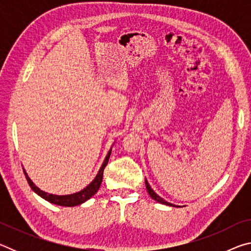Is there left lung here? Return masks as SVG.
<instances>
[{
  "label": "left lung",
  "instance_id": "1",
  "mask_svg": "<svg viewBox=\"0 0 251 251\" xmlns=\"http://www.w3.org/2000/svg\"><path fill=\"white\" fill-rule=\"evenodd\" d=\"M145 184H146V188H147V192H148V194H150V196H151L152 199H154V201H158V202H160V203H164V205L172 206V207H176V205H173V203H171V202H167L166 201H164L163 198L159 197L158 195H157V194L154 192V190L151 189V187L150 186V184H148L147 180H145Z\"/></svg>",
  "mask_w": 251,
  "mask_h": 251
}]
</instances>
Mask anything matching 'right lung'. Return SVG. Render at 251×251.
Returning <instances> with one entry per match:
<instances>
[{"label": "right lung", "instance_id": "right-lung-1", "mask_svg": "<svg viewBox=\"0 0 251 251\" xmlns=\"http://www.w3.org/2000/svg\"><path fill=\"white\" fill-rule=\"evenodd\" d=\"M110 152H112V150L108 151V154H107V156H106L104 163H103V165H101V167L100 169L99 174L96 175L95 179L93 180L91 184L86 187V188H84L83 190H80V192L76 193V194L66 195V196H57V195L48 194V193L43 192V190H41L40 188H37V187L33 184L32 180L29 179L27 174L25 173V171L23 169L24 175H25V177H26L28 185L31 186V188L34 190V192H35L37 195H40L42 198L46 199L48 201L55 203V205H58V206H65V207L77 206V205H80V203H83L86 201H88V199H90L92 196H94V195L99 192L100 184H101V180H103L104 169L106 167V165H107V163H108Z\"/></svg>", "mask_w": 251, "mask_h": 251}]
</instances>
